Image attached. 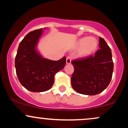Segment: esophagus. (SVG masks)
Listing matches in <instances>:
<instances>
[{"mask_svg":"<svg viewBox=\"0 0 128 128\" xmlns=\"http://www.w3.org/2000/svg\"><path fill=\"white\" fill-rule=\"evenodd\" d=\"M72 61V57L70 56H68L66 58V62L67 64H70Z\"/></svg>","mask_w":128,"mask_h":128,"instance_id":"1","label":"esophagus"}]
</instances>
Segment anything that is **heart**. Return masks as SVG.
<instances>
[{
  "instance_id": "obj_1",
  "label": "heart",
  "mask_w": 128,
  "mask_h": 128,
  "mask_svg": "<svg viewBox=\"0 0 128 128\" xmlns=\"http://www.w3.org/2000/svg\"><path fill=\"white\" fill-rule=\"evenodd\" d=\"M78 46L80 48L79 54L80 56H86L92 54L98 47V42L94 38L84 37L79 40Z\"/></svg>"
}]
</instances>
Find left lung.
Returning a JSON list of instances; mask_svg holds the SVG:
<instances>
[{
	"label": "left lung",
	"instance_id": "left-lung-1",
	"mask_svg": "<svg viewBox=\"0 0 128 128\" xmlns=\"http://www.w3.org/2000/svg\"><path fill=\"white\" fill-rule=\"evenodd\" d=\"M100 49L94 54L72 61L74 72L71 78L73 88L78 93L96 95L102 92L112 78V53L104 38L99 37Z\"/></svg>",
	"mask_w": 128,
	"mask_h": 128
}]
</instances>
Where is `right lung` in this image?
<instances>
[{"label":"right lung","instance_id":"right-lung-1","mask_svg":"<svg viewBox=\"0 0 128 128\" xmlns=\"http://www.w3.org/2000/svg\"><path fill=\"white\" fill-rule=\"evenodd\" d=\"M42 29L28 34L20 42L15 58L16 74L25 88L32 92H43L52 87L54 76L66 64V58L52 61L42 58L36 47Z\"/></svg>","mask_w":128,"mask_h":128}]
</instances>
